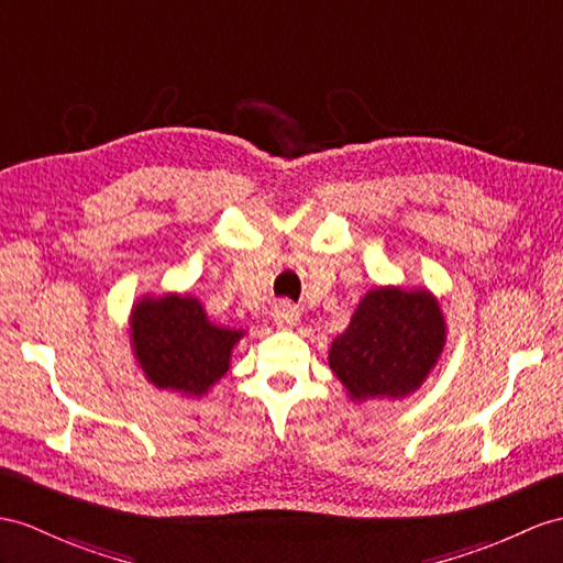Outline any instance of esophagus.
Returning a JSON list of instances; mask_svg holds the SVG:
<instances>
[{
	"label": "esophagus",
	"instance_id": "34e87169",
	"mask_svg": "<svg viewBox=\"0 0 563 563\" xmlns=\"http://www.w3.org/2000/svg\"><path fill=\"white\" fill-rule=\"evenodd\" d=\"M300 320V310L296 306H291L289 300H282V303L274 308V322L277 327H294Z\"/></svg>",
	"mask_w": 563,
	"mask_h": 563
}]
</instances>
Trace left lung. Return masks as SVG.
Listing matches in <instances>:
<instances>
[{
	"instance_id": "obj_1",
	"label": "left lung",
	"mask_w": 563,
	"mask_h": 563,
	"mask_svg": "<svg viewBox=\"0 0 563 563\" xmlns=\"http://www.w3.org/2000/svg\"><path fill=\"white\" fill-rule=\"evenodd\" d=\"M446 322L428 289L377 286L329 349V367L353 401L404 399L440 361Z\"/></svg>"
}]
</instances>
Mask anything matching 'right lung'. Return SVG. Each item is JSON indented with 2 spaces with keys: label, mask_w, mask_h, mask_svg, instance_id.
I'll list each match as a JSON object with an SVG mask.
<instances>
[{
  "label": "right lung",
  "mask_w": 563,
  "mask_h": 563,
  "mask_svg": "<svg viewBox=\"0 0 563 563\" xmlns=\"http://www.w3.org/2000/svg\"><path fill=\"white\" fill-rule=\"evenodd\" d=\"M243 329L212 324L194 296H143L131 310L133 355L150 385L202 396L229 369Z\"/></svg>",
  "instance_id": "obj_1"
}]
</instances>
